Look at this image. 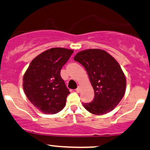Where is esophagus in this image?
<instances>
[{
    "label": "esophagus",
    "instance_id": "1",
    "mask_svg": "<svg viewBox=\"0 0 150 150\" xmlns=\"http://www.w3.org/2000/svg\"><path fill=\"white\" fill-rule=\"evenodd\" d=\"M80 91H81V88H80V86H78V88H77V89H76L77 93H80Z\"/></svg>",
    "mask_w": 150,
    "mask_h": 150
}]
</instances>
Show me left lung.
I'll list each match as a JSON object with an SVG mask.
<instances>
[{
    "mask_svg": "<svg viewBox=\"0 0 150 150\" xmlns=\"http://www.w3.org/2000/svg\"><path fill=\"white\" fill-rule=\"evenodd\" d=\"M86 69L94 90V99L83 106L90 113L103 115L114 109L124 97L127 80L117 61L105 50L88 49L74 57Z\"/></svg>",
    "mask_w": 150,
    "mask_h": 150,
    "instance_id": "obj_1",
    "label": "left lung"
}]
</instances>
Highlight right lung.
<instances>
[{"label": "right lung", "instance_id": "obj_1", "mask_svg": "<svg viewBox=\"0 0 150 150\" xmlns=\"http://www.w3.org/2000/svg\"><path fill=\"white\" fill-rule=\"evenodd\" d=\"M73 50L54 47L36 57L23 77L26 97L41 112L54 114L63 109L70 93L60 76L62 66Z\"/></svg>", "mask_w": 150, "mask_h": 150}]
</instances>
